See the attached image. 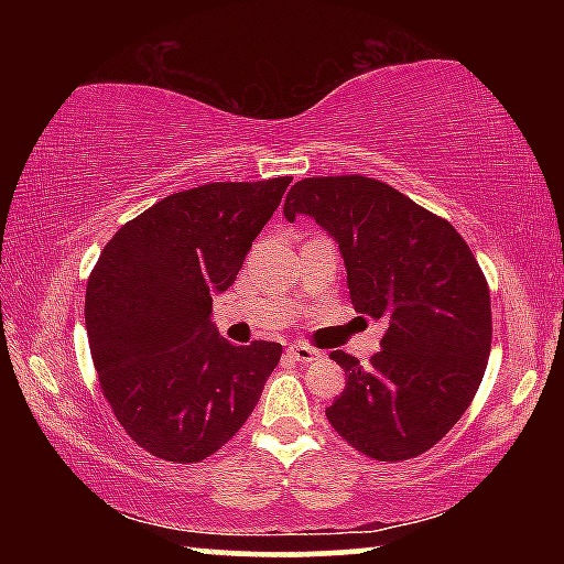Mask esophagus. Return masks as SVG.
<instances>
[{
	"mask_svg": "<svg viewBox=\"0 0 564 564\" xmlns=\"http://www.w3.org/2000/svg\"><path fill=\"white\" fill-rule=\"evenodd\" d=\"M289 356L299 362H313L321 358V352L311 346H303V343H295V346L289 348Z\"/></svg>",
	"mask_w": 564,
	"mask_h": 564,
	"instance_id": "1",
	"label": "esophagus"
}]
</instances>
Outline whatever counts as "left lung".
Segmentation results:
<instances>
[{"instance_id": "8db88e82", "label": "left lung", "mask_w": 564, "mask_h": 564, "mask_svg": "<svg viewBox=\"0 0 564 564\" xmlns=\"http://www.w3.org/2000/svg\"><path fill=\"white\" fill-rule=\"evenodd\" d=\"M283 216H308L338 243L356 311L388 323L368 368L330 352L346 388L328 423L383 463L431 451L473 403L490 356V291L470 246L445 218L358 174L299 181Z\"/></svg>"}]
</instances>
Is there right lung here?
Returning a JSON list of instances; mask_svg holds the SVG:
<instances>
[{
  "label": "right lung",
  "instance_id": "add662e5",
  "mask_svg": "<svg viewBox=\"0 0 564 564\" xmlns=\"http://www.w3.org/2000/svg\"><path fill=\"white\" fill-rule=\"evenodd\" d=\"M291 176L178 191L121 226L89 275V348L131 441L198 463L241 431L281 343L234 346L212 321Z\"/></svg>",
  "mask_w": 564,
  "mask_h": 564
}]
</instances>
